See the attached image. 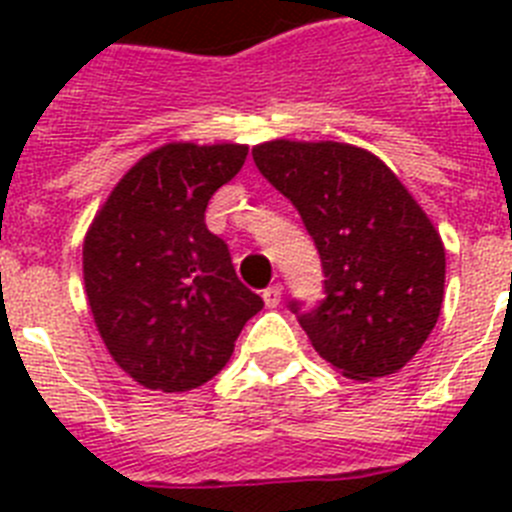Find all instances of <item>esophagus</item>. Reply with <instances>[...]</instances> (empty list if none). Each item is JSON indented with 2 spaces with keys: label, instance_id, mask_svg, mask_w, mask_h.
I'll use <instances>...</instances> for the list:
<instances>
[{
  "label": "esophagus",
  "instance_id": "34e87169",
  "mask_svg": "<svg viewBox=\"0 0 512 512\" xmlns=\"http://www.w3.org/2000/svg\"><path fill=\"white\" fill-rule=\"evenodd\" d=\"M282 284H271L269 289H264V302L266 307H277L282 302Z\"/></svg>",
  "mask_w": 512,
  "mask_h": 512
}]
</instances>
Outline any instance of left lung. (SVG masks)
Here are the masks:
<instances>
[{
  "label": "left lung",
  "mask_w": 512,
  "mask_h": 512,
  "mask_svg": "<svg viewBox=\"0 0 512 512\" xmlns=\"http://www.w3.org/2000/svg\"><path fill=\"white\" fill-rule=\"evenodd\" d=\"M251 153L323 261L325 300L289 302L315 351L359 382L400 372L441 315L446 251L431 217L364 148L279 138Z\"/></svg>",
  "instance_id": "8db88e82"
}]
</instances>
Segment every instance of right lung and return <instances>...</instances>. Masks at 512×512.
Masks as SVG:
<instances>
[{
  "label": "right lung",
  "instance_id": "1",
  "mask_svg": "<svg viewBox=\"0 0 512 512\" xmlns=\"http://www.w3.org/2000/svg\"><path fill=\"white\" fill-rule=\"evenodd\" d=\"M241 143H166L112 189L84 238V287L99 336L148 390L187 392L230 361L264 307L210 233L212 194L246 164Z\"/></svg>",
  "mask_w": 512,
  "mask_h": 512
}]
</instances>
